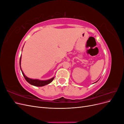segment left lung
I'll use <instances>...</instances> for the list:
<instances>
[{
    "mask_svg": "<svg viewBox=\"0 0 124 124\" xmlns=\"http://www.w3.org/2000/svg\"><path fill=\"white\" fill-rule=\"evenodd\" d=\"M95 82V83H96V82Z\"/></svg>",
    "mask_w": 124,
    "mask_h": 124,
    "instance_id": "obj_1",
    "label": "left lung"
}]
</instances>
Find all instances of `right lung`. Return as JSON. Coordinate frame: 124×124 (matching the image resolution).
Wrapping results in <instances>:
<instances>
[{
	"label": "right lung",
	"instance_id": "obj_1",
	"mask_svg": "<svg viewBox=\"0 0 124 124\" xmlns=\"http://www.w3.org/2000/svg\"><path fill=\"white\" fill-rule=\"evenodd\" d=\"M22 50H23V49H22ZM21 56L20 59V68H21V70L22 71V74H23V76H24V77L25 78V79L30 84H31V85H33V86H39V87H40V86H45V85L50 84L54 80V77L52 78H51V79L47 80H44V81L39 80H38V79H31V78H30L27 77L24 74V72H23V71H22V70L21 69Z\"/></svg>",
	"mask_w": 124,
	"mask_h": 124
}]
</instances>
